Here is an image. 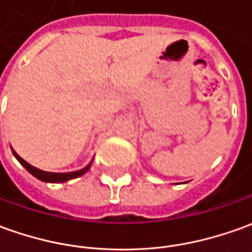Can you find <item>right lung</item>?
I'll return each instance as SVG.
<instances>
[{
    "label": "right lung",
    "instance_id": "add662e5",
    "mask_svg": "<svg viewBox=\"0 0 252 252\" xmlns=\"http://www.w3.org/2000/svg\"><path fill=\"white\" fill-rule=\"evenodd\" d=\"M12 153L16 157V160H18V161L20 162L32 176H35L37 179H40L42 182H47V184H63V182H67L70 179H74V178H78V176L84 175V174L91 168L92 161H94V160H92L87 167H84L83 169H78V171H73V172H48V171H42V169L32 167V164H29L26 160H23L13 149H12Z\"/></svg>",
    "mask_w": 252,
    "mask_h": 252
}]
</instances>
